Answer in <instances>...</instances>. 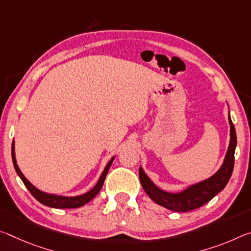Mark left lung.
Wrapping results in <instances>:
<instances>
[{"instance_id":"1","label":"left lung","mask_w":251,"mask_h":251,"mask_svg":"<svg viewBox=\"0 0 251 251\" xmlns=\"http://www.w3.org/2000/svg\"><path fill=\"white\" fill-rule=\"evenodd\" d=\"M230 114V113H229ZM230 124V143L226 151L225 161L221 168L214 173L211 177L206 178L196 184L190 185L188 189L177 193L166 192L154 184L151 178L146 176L144 171L140 168V181L141 184L155 203L160 204L164 208L176 212H188L191 210L198 209L209 202L212 198L225 189L226 183L231 177L233 164H234V151L237 145V135L234 125L229 115Z\"/></svg>"}]
</instances>
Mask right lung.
Masks as SVG:
<instances>
[{
	"label": "right lung",
	"instance_id": "right-lung-1",
	"mask_svg": "<svg viewBox=\"0 0 251 251\" xmlns=\"http://www.w3.org/2000/svg\"><path fill=\"white\" fill-rule=\"evenodd\" d=\"M115 157H111V160L107 163L106 168L102 171L100 177H99L98 182L96 183V185L94 186L93 189L85 194H81V196H77V197H63V196H57V194H50V193H46L43 191L39 190L35 188L33 184H31L29 180L23 176V173L21 172V170L19 169V166L17 164V160H15V152H14V141L12 143V161H13V165L14 169L17 171L18 176L21 178L22 182L25 183V185L26 186V189L30 191V193L37 199V200L40 202V203L45 204L47 206H50V208H57V209H75L79 208V206L85 205L86 203H88L90 200L97 196L99 193V191L102 188V184H104V181L106 178L107 173H108V170L110 168L111 163H113Z\"/></svg>",
	"mask_w": 251,
	"mask_h": 251
}]
</instances>
